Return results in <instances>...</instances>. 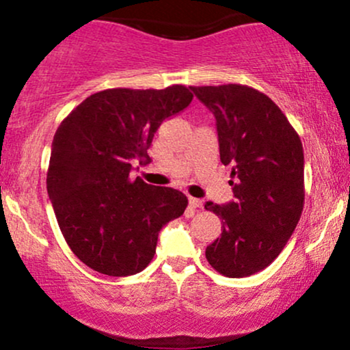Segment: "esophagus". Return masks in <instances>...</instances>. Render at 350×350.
I'll use <instances>...</instances> for the list:
<instances>
[{
  "label": "esophagus",
  "instance_id": "esophagus-1",
  "mask_svg": "<svg viewBox=\"0 0 350 350\" xmlns=\"http://www.w3.org/2000/svg\"><path fill=\"white\" fill-rule=\"evenodd\" d=\"M189 206H191L192 208L202 207V200H200V199H196V198H189Z\"/></svg>",
  "mask_w": 350,
  "mask_h": 350
}]
</instances>
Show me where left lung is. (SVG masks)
Instances as JSON below:
<instances>
[{"instance_id": "obj_1", "label": "left lung", "mask_w": 350, "mask_h": 350, "mask_svg": "<svg viewBox=\"0 0 350 350\" xmlns=\"http://www.w3.org/2000/svg\"><path fill=\"white\" fill-rule=\"evenodd\" d=\"M215 116L220 161L232 164V202L206 204L222 234L206 248L211 267L228 278L265 270L284 248L304 206V154L278 105L255 88L191 87Z\"/></svg>"}]
</instances>
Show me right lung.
Instances as JSON below:
<instances>
[{
	"label": "right lung",
	"mask_w": 350,
	"mask_h": 350,
	"mask_svg": "<svg viewBox=\"0 0 350 350\" xmlns=\"http://www.w3.org/2000/svg\"><path fill=\"white\" fill-rule=\"evenodd\" d=\"M192 102L184 85L108 88L83 100L52 139L47 194L64 239L92 270L128 276L150 265L159 230L184 214L180 191L131 179V161L164 120Z\"/></svg>",
	"instance_id": "right-lung-1"
}]
</instances>
